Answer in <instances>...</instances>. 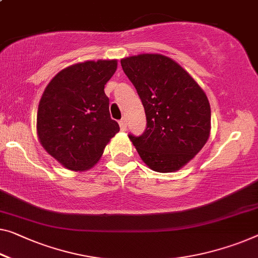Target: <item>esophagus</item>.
Returning <instances> with one entry per match:
<instances>
[{
	"label": "esophagus",
	"mask_w": 258,
	"mask_h": 258,
	"mask_svg": "<svg viewBox=\"0 0 258 258\" xmlns=\"http://www.w3.org/2000/svg\"><path fill=\"white\" fill-rule=\"evenodd\" d=\"M119 126H120L121 131L126 130V127H127V121H126L125 118H121L120 120H119Z\"/></svg>",
	"instance_id": "1"
}]
</instances>
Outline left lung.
I'll return each instance as SVG.
<instances>
[{
  "instance_id": "obj_1",
  "label": "left lung",
  "mask_w": 258,
  "mask_h": 258,
  "mask_svg": "<svg viewBox=\"0 0 258 258\" xmlns=\"http://www.w3.org/2000/svg\"><path fill=\"white\" fill-rule=\"evenodd\" d=\"M145 107L147 126L128 134L142 161L154 171L178 170L197 155L211 130L209 99L185 69L162 54L120 60Z\"/></svg>"
}]
</instances>
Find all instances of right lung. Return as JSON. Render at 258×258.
<instances>
[{
	"mask_svg": "<svg viewBox=\"0 0 258 258\" xmlns=\"http://www.w3.org/2000/svg\"><path fill=\"white\" fill-rule=\"evenodd\" d=\"M116 69L117 60L73 64L57 73L41 96L38 138L45 151L69 170L91 168L119 132L104 92Z\"/></svg>",
	"mask_w": 258,
	"mask_h": 258,
	"instance_id": "1",
	"label": "right lung"
}]
</instances>
